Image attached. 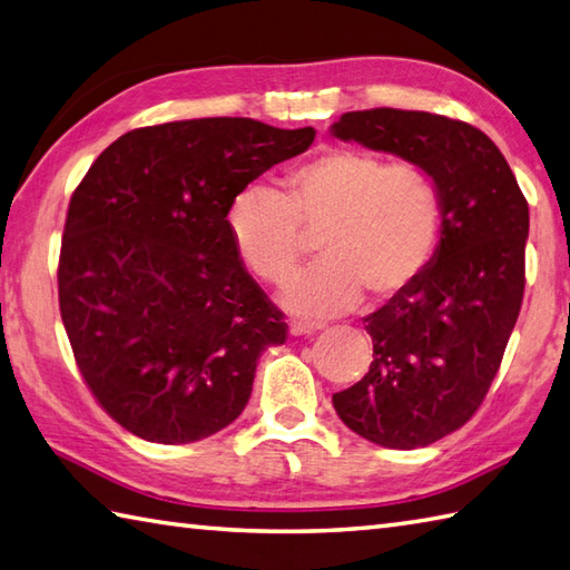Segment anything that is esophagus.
Here are the masks:
<instances>
[{
    "label": "esophagus",
    "mask_w": 570,
    "mask_h": 570,
    "mask_svg": "<svg viewBox=\"0 0 570 570\" xmlns=\"http://www.w3.org/2000/svg\"><path fill=\"white\" fill-rule=\"evenodd\" d=\"M323 328L321 323H313V321H292L288 323V333L292 335H313V333H318Z\"/></svg>",
    "instance_id": "obj_1"
}]
</instances>
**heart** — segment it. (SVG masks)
<instances>
[{
    "label": "heart",
    "mask_w": 570,
    "mask_h": 570,
    "mask_svg": "<svg viewBox=\"0 0 570 570\" xmlns=\"http://www.w3.org/2000/svg\"><path fill=\"white\" fill-rule=\"evenodd\" d=\"M443 196L414 161L386 164L365 149H328L282 178V190L242 188L227 227L262 282L282 286L301 269L306 235H321V264L286 288L301 316L353 311L365 292L406 294L426 274L443 235Z\"/></svg>",
    "instance_id": "b5f03b06"
}]
</instances>
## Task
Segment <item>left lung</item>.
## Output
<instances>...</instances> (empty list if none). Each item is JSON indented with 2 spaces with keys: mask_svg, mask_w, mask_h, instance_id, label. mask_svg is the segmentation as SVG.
Returning <instances> with one entry per match:
<instances>
[{
  "mask_svg": "<svg viewBox=\"0 0 570 570\" xmlns=\"http://www.w3.org/2000/svg\"><path fill=\"white\" fill-rule=\"evenodd\" d=\"M331 131L423 166L443 196L431 266L365 318L370 372L333 394L350 431L409 451L468 423L500 370L524 298L529 205L494 141L460 119L377 107Z\"/></svg>",
  "mask_w": 570,
  "mask_h": 570,
  "instance_id": "obj_1",
  "label": "left lung"
}]
</instances>
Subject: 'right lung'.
Instances as JSON below:
<instances>
[{"instance_id":"add662e5","label":"right lung","mask_w":570,"mask_h":570,"mask_svg":"<svg viewBox=\"0 0 570 570\" xmlns=\"http://www.w3.org/2000/svg\"><path fill=\"white\" fill-rule=\"evenodd\" d=\"M313 139V127L247 117L141 127L72 193L60 318L85 384L129 433L193 443L247 406L257 360L286 341V323L242 264L227 210Z\"/></svg>"}]
</instances>
